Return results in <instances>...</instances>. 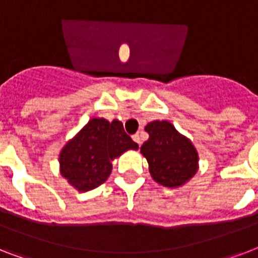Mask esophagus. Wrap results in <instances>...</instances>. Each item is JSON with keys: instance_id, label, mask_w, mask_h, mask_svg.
<instances>
[{"instance_id": "esophagus-1", "label": "esophagus", "mask_w": 258, "mask_h": 258, "mask_svg": "<svg viewBox=\"0 0 258 258\" xmlns=\"http://www.w3.org/2000/svg\"><path fill=\"white\" fill-rule=\"evenodd\" d=\"M133 139H134V142H137L139 146L142 145V139H141V135H139V134H135V135H133Z\"/></svg>"}]
</instances>
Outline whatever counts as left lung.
Instances as JSON below:
<instances>
[{
	"instance_id": "8db88e82",
	"label": "left lung",
	"mask_w": 258,
	"mask_h": 258,
	"mask_svg": "<svg viewBox=\"0 0 258 258\" xmlns=\"http://www.w3.org/2000/svg\"><path fill=\"white\" fill-rule=\"evenodd\" d=\"M145 130L150 138L142 145L141 153L149 162L151 176L167 187L187 182L198 169V154L191 142L166 120L151 121Z\"/></svg>"
}]
</instances>
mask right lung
<instances>
[{"label":"right lung","mask_w":258,"mask_h":258,"mask_svg":"<svg viewBox=\"0 0 258 258\" xmlns=\"http://www.w3.org/2000/svg\"><path fill=\"white\" fill-rule=\"evenodd\" d=\"M138 143L124 133L121 121L92 119L60 154L61 174L80 191H88L105 182L111 162Z\"/></svg>","instance_id":"1"}]
</instances>
